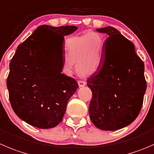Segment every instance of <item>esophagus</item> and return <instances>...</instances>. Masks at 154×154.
Masks as SVG:
<instances>
[{"instance_id": "esophagus-1", "label": "esophagus", "mask_w": 154, "mask_h": 154, "mask_svg": "<svg viewBox=\"0 0 154 154\" xmlns=\"http://www.w3.org/2000/svg\"><path fill=\"white\" fill-rule=\"evenodd\" d=\"M86 83L85 81H83V80H79L78 81V85L80 87H83V86H86Z\"/></svg>"}]
</instances>
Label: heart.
Masks as SVG:
<instances>
[{
  "label": "heart",
  "mask_w": 154,
  "mask_h": 154,
  "mask_svg": "<svg viewBox=\"0 0 154 154\" xmlns=\"http://www.w3.org/2000/svg\"><path fill=\"white\" fill-rule=\"evenodd\" d=\"M104 41L100 34L89 31L86 34L76 35L65 41V56L62 69L66 74H71L74 62L80 74L90 75L98 71L101 65Z\"/></svg>",
  "instance_id": "obj_1"
}]
</instances>
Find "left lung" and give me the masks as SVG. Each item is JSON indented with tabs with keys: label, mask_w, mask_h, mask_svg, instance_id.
Listing matches in <instances>:
<instances>
[{
	"label": "left lung",
	"mask_w": 154,
	"mask_h": 154,
	"mask_svg": "<svg viewBox=\"0 0 154 154\" xmlns=\"http://www.w3.org/2000/svg\"><path fill=\"white\" fill-rule=\"evenodd\" d=\"M96 31L108 37L101 65L87 80L92 92L89 117L98 129L114 131L129 126L139 114L147 89L144 65L134 44L118 30L107 26Z\"/></svg>",
	"instance_id": "left-lung-1"
}]
</instances>
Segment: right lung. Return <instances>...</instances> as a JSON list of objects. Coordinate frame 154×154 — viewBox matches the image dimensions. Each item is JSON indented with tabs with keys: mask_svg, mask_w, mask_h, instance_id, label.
Masks as SVG:
<instances>
[{
	"mask_svg": "<svg viewBox=\"0 0 154 154\" xmlns=\"http://www.w3.org/2000/svg\"><path fill=\"white\" fill-rule=\"evenodd\" d=\"M77 29L41 25L18 46L7 86L13 110L31 126L50 129L59 125L79 87L74 78L61 73L64 37Z\"/></svg>",
	"mask_w": 154,
	"mask_h": 154,
	"instance_id": "1",
	"label": "right lung"
}]
</instances>
